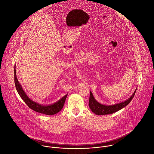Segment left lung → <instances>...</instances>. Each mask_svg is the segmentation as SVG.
<instances>
[{
	"label": "left lung",
	"instance_id": "obj_1",
	"mask_svg": "<svg viewBox=\"0 0 154 154\" xmlns=\"http://www.w3.org/2000/svg\"><path fill=\"white\" fill-rule=\"evenodd\" d=\"M137 89L135 90L133 94L126 101L118 103L114 105L110 106H106L100 104V103L97 102V100L95 99L92 92H90V97L89 100V106L90 109L94 112L95 114L97 115H110L113 113H115L121 109H123L125 106H127L133 100L135 93L136 92Z\"/></svg>",
	"mask_w": 154,
	"mask_h": 154
}]
</instances>
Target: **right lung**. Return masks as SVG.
Listing matches in <instances>:
<instances>
[{"label":"right lung","instance_id":"right-lung-1","mask_svg":"<svg viewBox=\"0 0 154 154\" xmlns=\"http://www.w3.org/2000/svg\"><path fill=\"white\" fill-rule=\"evenodd\" d=\"M14 82H15V88L17 89L18 94H19L21 99L24 101V103L27 105V106L32 110L38 113H40L47 115H53L59 112L63 108L68 94L65 95L63 97H62L60 100H59L58 101L56 102L55 103L51 105H48V106L41 105L31 100L29 98V97L27 95V94L24 92L23 89L22 88L21 85H20V83H19V82L17 79L15 65L14 66Z\"/></svg>","mask_w":154,"mask_h":154}]
</instances>
